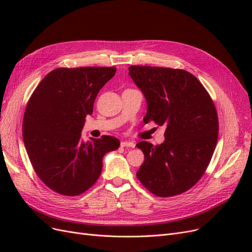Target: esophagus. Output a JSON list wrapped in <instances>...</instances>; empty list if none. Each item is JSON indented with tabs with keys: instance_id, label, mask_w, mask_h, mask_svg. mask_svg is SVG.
<instances>
[{
	"instance_id": "esophagus-1",
	"label": "esophagus",
	"mask_w": 252,
	"mask_h": 252,
	"mask_svg": "<svg viewBox=\"0 0 252 252\" xmlns=\"http://www.w3.org/2000/svg\"><path fill=\"white\" fill-rule=\"evenodd\" d=\"M121 146L122 147H129V148H134L135 144L133 142H130V141H123L121 142Z\"/></svg>"
}]
</instances>
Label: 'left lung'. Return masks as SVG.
<instances>
[{
    "label": "left lung",
    "instance_id": "left-lung-1",
    "mask_svg": "<svg viewBox=\"0 0 252 252\" xmlns=\"http://www.w3.org/2000/svg\"><path fill=\"white\" fill-rule=\"evenodd\" d=\"M132 78L147 101L144 123L166 126L158 146L136 144L145 157L136 177L157 196L178 195L203 177L216 149L219 119L208 91L193 74L167 67L130 66Z\"/></svg>",
    "mask_w": 252,
    "mask_h": 252
}]
</instances>
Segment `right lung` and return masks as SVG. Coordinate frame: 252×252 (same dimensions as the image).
<instances>
[{"mask_svg": "<svg viewBox=\"0 0 252 252\" xmlns=\"http://www.w3.org/2000/svg\"><path fill=\"white\" fill-rule=\"evenodd\" d=\"M116 67H61L50 71L30 96L23 119V140L33 169L53 191L75 196L100 178L103 157L117 150L110 135L81 141L87 114Z\"/></svg>", "mask_w": 252, "mask_h": 252, "instance_id": "add662e5", "label": "right lung"}]
</instances>
